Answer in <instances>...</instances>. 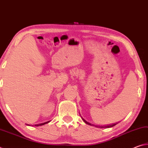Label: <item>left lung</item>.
Returning a JSON list of instances; mask_svg holds the SVG:
<instances>
[{"mask_svg": "<svg viewBox=\"0 0 148 148\" xmlns=\"http://www.w3.org/2000/svg\"><path fill=\"white\" fill-rule=\"evenodd\" d=\"M82 119L84 120V121L86 123V124H87V125H91V126H95V127H99V128H110V127H114V126H115V125H117V123H113V124H110V125H103V126H102V125H94V124H91V123H90L89 122H88V121H87L86 119H84L83 117H82Z\"/></svg>", "mask_w": 148, "mask_h": 148, "instance_id": "1", "label": "left lung"}]
</instances>
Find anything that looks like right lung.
I'll return each instance as SVG.
<instances>
[{
	"instance_id": "right-lung-1",
	"label": "right lung",
	"mask_w": 148,
	"mask_h": 148,
	"mask_svg": "<svg viewBox=\"0 0 148 148\" xmlns=\"http://www.w3.org/2000/svg\"><path fill=\"white\" fill-rule=\"evenodd\" d=\"M49 121H47V122H45V123H40V124H36V125H34V126H36V127H38V126H42V125H44V124L48 123H49Z\"/></svg>"
}]
</instances>
